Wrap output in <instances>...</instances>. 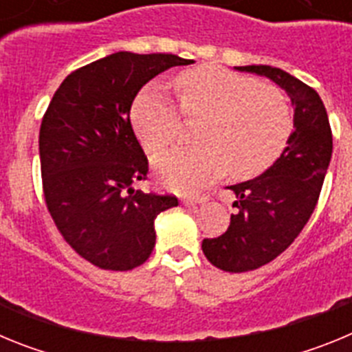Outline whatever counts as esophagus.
Listing matches in <instances>:
<instances>
[{"instance_id":"esophagus-1","label":"esophagus","mask_w":352,"mask_h":352,"mask_svg":"<svg viewBox=\"0 0 352 352\" xmlns=\"http://www.w3.org/2000/svg\"><path fill=\"white\" fill-rule=\"evenodd\" d=\"M206 201V197H185L182 201L183 206L186 208H197L199 204H203Z\"/></svg>"}]
</instances>
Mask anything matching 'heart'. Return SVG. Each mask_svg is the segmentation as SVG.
Listing matches in <instances>:
<instances>
[{
  "label": "heart",
  "instance_id": "heart-1",
  "mask_svg": "<svg viewBox=\"0 0 352 352\" xmlns=\"http://www.w3.org/2000/svg\"><path fill=\"white\" fill-rule=\"evenodd\" d=\"M185 116H203L190 148L167 149L153 167L167 188L197 190L229 173L254 178L284 153L292 133L285 96L259 80L226 68L204 65L176 77ZM132 125L146 151L157 153L179 132L178 104L160 82H149L132 104Z\"/></svg>",
  "mask_w": 352,
  "mask_h": 352
}]
</instances>
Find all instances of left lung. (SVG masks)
<instances>
[{"mask_svg": "<svg viewBox=\"0 0 352 352\" xmlns=\"http://www.w3.org/2000/svg\"><path fill=\"white\" fill-rule=\"evenodd\" d=\"M273 80L294 107L287 148L261 176L227 186L236 195L231 223L222 236L204 239L203 252L223 272L257 270L280 256L314 213L328 170L333 138L316 89L270 65L234 67Z\"/></svg>", "mask_w": 352, "mask_h": 352, "instance_id": "left-lung-1", "label": "left lung"}]
</instances>
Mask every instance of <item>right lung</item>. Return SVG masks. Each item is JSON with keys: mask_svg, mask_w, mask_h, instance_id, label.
Wrapping results in <instances>:
<instances>
[{"mask_svg": "<svg viewBox=\"0 0 352 352\" xmlns=\"http://www.w3.org/2000/svg\"><path fill=\"white\" fill-rule=\"evenodd\" d=\"M174 54L114 52L70 76L56 89L38 138L43 195L67 243L102 270L129 272L155 247V219L178 206L174 195L144 194L148 158L130 107L162 72L190 65Z\"/></svg>", "mask_w": 352, "mask_h": 352, "instance_id": "1", "label": "right lung"}]
</instances>
